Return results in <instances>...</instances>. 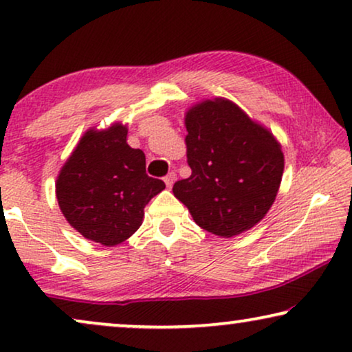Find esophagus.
<instances>
[{
  "instance_id": "obj_1",
  "label": "esophagus",
  "mask_w": 352,
  "mask_h": 352,
  "mask_svg": "<svg viewBox=\"0 0 352 352\" xmlns=\"http://www.w3.org/2000/svg\"><path fill=\"white\" fill-rule=\"evenodd\" d=\"M175 179H176V175L175 173H170V175L168 176H165V184H166V187H173V182H175Z\"/></svg>"
}]
</instances>
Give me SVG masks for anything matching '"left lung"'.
I'll return each instance as SVG.
<instances>
[{
	"label": "left lung",
	"mask_w": 352,
	"mask_h": 352,
	"mask_svg": "<svg viewBox=\"0 0 352 352\" xmlns=\"http://www.w3.org/2000/svg\"><path fill=\"white\" fill-rule=\"evenodd\" d=\"M192 175L173 186L201 229L230 239L254 228L276 201L283 152L272 131L226 98L187 109Z\"/></svg>",
	"instance_id": "1"
}]
</instances>
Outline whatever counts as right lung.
I'll use <instances>...</instances> for the list:
<instances>
[{"label": "right lung", "instance_id": "add662e5", "mask_svg": "<svg viewBox=\"0 0 352 352\" xmlns=\"http://www.w3.org/2000/svg\"><path fill=\"white\" fill-rule=\"evenodd\" d=\"M128 124L91 126L56 179V199L72 228L85 239L115 247L141 228L144 208L165 189L146 175V155L128 146Z\"/></svg>", "mask_w": 352, "mask_h": 352}]
</instances>
